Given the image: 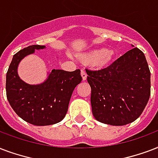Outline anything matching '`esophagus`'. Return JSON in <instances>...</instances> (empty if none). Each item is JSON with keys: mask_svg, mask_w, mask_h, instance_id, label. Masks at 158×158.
<instances>
[{"mask_svg": "<svg viewBox=\"0 0 158 158\" xmlns=\"http://www.w3.org/2000/svg\"><path fill=\"white\" fill-rule=\"evenodd\" d=\"M81 77H82L83 81L86 80V78H87V74L85 73V72L83 70V69L81 71Z\"/></svg>", "mask_w": 158, "mask_h": 158, "instance_id": "34e87169", "label": "esophagus"}]
</instances>
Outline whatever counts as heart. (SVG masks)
Listing matches in <instances>:
<instances>
[{"mask_svg": "<svg viewBox=\"0 0 158 158\" xmlns=\"http://www.w3.org/2000/svg\"><path fill=\"white\" fill-rule=\"evenodd\" d=\"M114 57V51L113 49L92 50L87 53L79 55V58L85 62H94L95 65L98 68H105L108 66Z\"/></svg>", "mask_w": 158, "mask_h": 158, "instance_id": "1", "label": "heart"}]
</instances>
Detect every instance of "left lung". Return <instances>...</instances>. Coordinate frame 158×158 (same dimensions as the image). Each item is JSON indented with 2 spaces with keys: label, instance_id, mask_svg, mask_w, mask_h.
Listing matches in <instances>:
<instances>
[{
  "label": "left lung",
  "instance_id": "1",
  "mask_svg": "<svg viewBox=\"0 0 158 158\" xmlns=\"http://www.w3.org/2000/svg\"><path fill=\"white\" fill-rule=\"evenodd\" d=\"M85 72L96 120L121 126L141 115L151 94V73L139 48H132L107 68Z\"/></svg>",
  "mask_w": 158,
  "mask_h": 158
}]
</instances>
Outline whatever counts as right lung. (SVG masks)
Returning a JSON list of instances; mask_svg holds the SVG:
<instances>
[{"label": "right lung", "mask_w": 158, "mask_h": 158, "mask_svg": "<svg viewBox=\"0 0 158 158\" xmlns=\"http://www.w3.org/2000/svg\"><path fill=\"white\" fill-rule=\"evenodd\" d=\"M44 45H30L13 56L6 73L7 100L18 115L37 126L54 124L63 119L68 112L71 96L81 81L80 69H52L48 79L39 85H29L19 78L17 68L25 56L43 49Z\"/></svg>", "instance_id": "1"}]
</instances>
